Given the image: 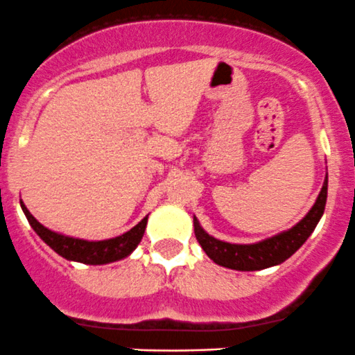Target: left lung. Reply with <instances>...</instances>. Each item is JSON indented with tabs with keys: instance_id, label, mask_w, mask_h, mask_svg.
Instances as JSON below:
<instances>
[{
	"instance_id": "8db88e82",
	"label": "left lung",
	"mask_w": 355,
	"mask_h": 355,
	"mask_svg": "<svg viewBox=\"0 0 355 355\" xmlns=\"http://www.w3.org/2000/svg\"><path fill=\"white\" fill-rule=\"evenodd\" d=\"M325 202H327V176H325L324 186H322L315 205L306 213L304 220L297 223L288 231L277 234V236L254 243V245H231V243L220 241L209 236L199 226L196 218H194V234H196L199 245L202 246V250L214 263L231 270H240V272L263 270L268 266L284 263L286 258L292 257L304 245L306 238L315 230L317 223L320 221L325 209Z\"/></svg>"
}]
</instances>
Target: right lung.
Here are the masks:
<instances>
[{"label":"right lung","instance_id":"obj_1","mask_svg":"<svg viewBox=\"0 0 355 355\" xmlns=\"http://www.w3.org/2000/svg\"><path fill=\"white\" fill-rule=\"evenodd\" d=\"M19 205H21L23 213L26 214V220L31 225V228L37 231L38 236L42 238L53 252H57L60 257L67 258V260L80 261V263L85 265H103L125 258L127 254H130V252H132L135 246L141 243L147 225L146 216L144 220L137 223L132 230L121 234V236H115L103 241H85L78 240V238L63 236V234H58L55 233V231L45 228V226L40 225V223L35 220L33 214L26 209V206L23 205L21 201H19Z\"/></svg>","mask_w":355,"mask_h":355}]
</instances>
